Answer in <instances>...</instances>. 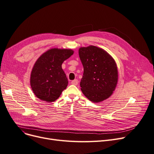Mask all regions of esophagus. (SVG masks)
Returning <instances> with one entry per match:
<instances>
[{
    "mask_svg": "<svg viewBox=\"0 0 154 154\" xmlns=\"http://www.w3.org/2000/svg\"><path fill=\"white\" fill-rule=\"evenodd\" d=\"M78 83H79V81H78V80H77V79L73 80V81H72L71 82V84H73V85H77V84H78Z\"/></svg>",
    "mask_w": 154,
    "mask_h": 154,
    "instance_id": "34e87169",
    "label": "esophagus"
}]
</instances>
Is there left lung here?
Instances as JSON below:
<instances>
[{"label":"left lung","mask_w":154,"mask_h":154,"mask_svg":"<svg viewBox=\"0 0 154 154\" xmlns=\"http://www.w3.org/2000/svg\"><path fill=\"white\" fill-rule=\"evenodd\" d=\"M79 55L84 67L80 84L83 94L94 103L108 99L115 91L118 79L114 59L95 46L81 48Z\"/></svg>","instance_id":"8db88e82"}]
</instances>
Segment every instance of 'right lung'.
<instances>
[{
  "label": "right lung",
  "mask_w": 154,
  "mask_h": 154,
  "mask_svg": "<svg viewBox=\"0 0 154 154\" xmlns=\"http://www.w3.org/2000/svg\"><path fill=\"white\" fill-rule=\"evenodd\" d=\"M73 53L72 50L53 48L37 60L31 72L30 83L38 98L50 103L60 97L68 85L62 65Z\"/></svg>",
  "instance_id": "1"
}]
</instances>
